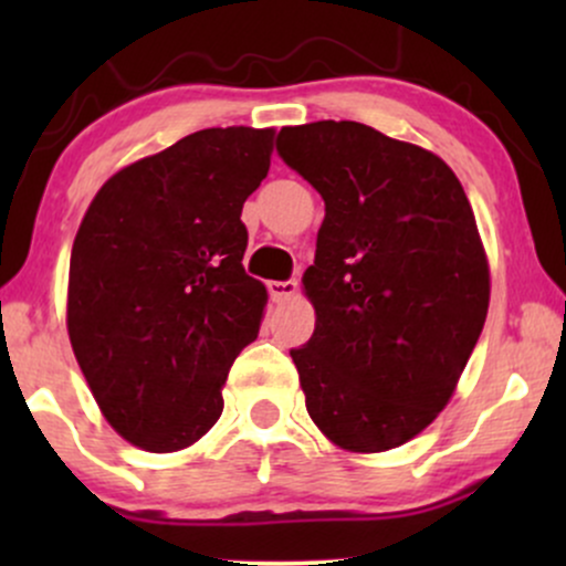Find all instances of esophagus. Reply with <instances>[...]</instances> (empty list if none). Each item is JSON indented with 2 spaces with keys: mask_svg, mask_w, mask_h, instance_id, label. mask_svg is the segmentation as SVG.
Returning <instances> with one entry per match:
<instances>
[{
  "mask_svg": "<svg viewBox=\"0 0 566 566\" xmlns=\"http://www.w3.org/2000/svg\"><path fill=\"white\" fill-rule=\"evenodd\" d=\"M269 292L274 301H292L297 295V282L295 279H287V282H271Z\"/></svg>",
  "mask_w": 566,
  "mask_h": 566,
  "instance_id": "esophagus-1",
  "label": "esophagus"
}]
</instances>
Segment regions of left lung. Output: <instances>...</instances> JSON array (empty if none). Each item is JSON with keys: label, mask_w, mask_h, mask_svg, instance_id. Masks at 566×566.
Returning a JSON list of instances; mask_svg holds the SVG:
<instances>
[{"label": "left lung", "mask_w": 566, "mask_h": 566, "mask_svg": "<svg viewBox=\"0 0 566 566\" xmlns=\"http://www.w3.org/2000/svg\"><path fill=\"white\" fill-rule=\"evenodd\" d=\"M276 151L324 199L303 274L316 329L290 350L305 409L340 450H394L433 423L482 335L469 197L437 154L359 122L284 127Z\"/></svg>", "instance_id": "left-lung-1"}]
</instances>
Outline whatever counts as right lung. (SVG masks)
<instances>
[{
    "label": "right lung",
    "mask_w": 566,
    "mask_h": 566,
    "mask_svg": "<svg viewBox=\"0 0 566 566\" xmlns=\"http://www.w3.org/2000/svg\"><path fill=\"white\" fill-rule=\"evenodd\" d=\"M274 129L210 127L125 167L71 250L69 337L103 418L148 452L205 437L269 292L244 274L242 207Z\"/></svg>",
    "instance_id": "add662e5"
}]
</instances>
